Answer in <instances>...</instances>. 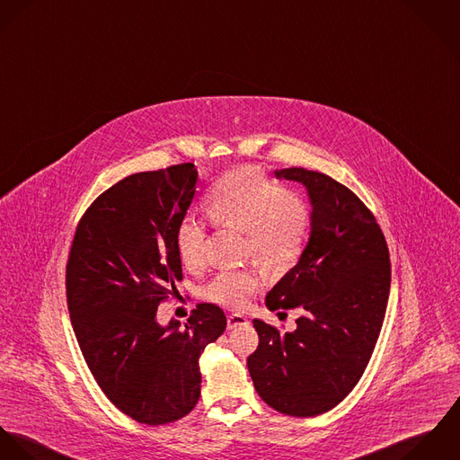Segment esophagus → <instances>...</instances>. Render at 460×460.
<instances>
[{
    "mask_svg": "<svg viewBox=\"0 0 460 460\" xmlns=\"http://www.w3.org/2000/svg\"><path fill=\"white\" fill-rule=\"evenodd\" d=\"M243 324H247V317L242 315V314H231V315L227 317V328H229V330H234V328L243 326Z\"/></svg>",
    "mask_w": 460,
    "mask_h": 460,
    "instance_id": "obj_1",
    "label": "esophagus"
}]
</instances>
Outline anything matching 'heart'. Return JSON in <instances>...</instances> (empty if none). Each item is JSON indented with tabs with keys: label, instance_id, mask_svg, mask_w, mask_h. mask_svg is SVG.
Masks as SVG:
<instances>
[{
	"label": "heart",
	"instance_id": "heart-1",
	"mask_svg": "<svg viewBox=\"0 0 460 460\" xmlns=\"http://www.w3.org/2000/svg\"><path fill=\"white\" fill-rule=\"evenodd\" d=\"M209 215L215 222L249 233L251 251L271 270L288 268L304 249L306 211L291 192L268 180L261 171L245 167L226 174L208 196ZM206 224L194 213L181 218L176 231L178 252L185 264H198L203 257ZM259 288L252 270L218 271L206 288L211 302L243 308Z\"/></svg>",
	"mask_w": 460,
	"mask_h": 460
}]
</instances>
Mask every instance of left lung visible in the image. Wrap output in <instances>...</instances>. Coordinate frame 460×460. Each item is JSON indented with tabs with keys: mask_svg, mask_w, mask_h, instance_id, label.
I'll use <instances>...</instances> for the list:
<instances>
[{
	"mask_svg": "<svg viewBox=\"0 0 460 460\" xmlns=\"http://www.w3.org/2000/svg\"><path fill=\"white\" fill-rule=\"evenodd\" d=\"M275 176L305 187L310 231L266 306L300 308L302 315L288 333L254 319L259 346L247 367L270 408L305 418L335 408L357 386L388 305L390 255L374 215L348 187L304 167Z\"/></svg>",
	"mask_w": 460,
	"mask_h": 460,
	"instance_id": "1",
	"label": "left lung"
}]
</instances>
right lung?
<instances>
[{"mask_svg": "<svg viewBox=\"0 0 460 460\" xmlns=\"http://www.w3.org/2000/svg\"><path fill=\"white\" fill-rule=\"evenodd\" d=\"M198 178L194 164L123 178L83 215L66 264V302L83 357L107 399L148 425L196 408L199 358L227 324L211 304H199L183 326L156 321V306L181 280L176 231Z\"/></svg>", "mask_w": 460, "mask_h": 460, "instance_id": "add662e5", "label": "right lung"}]
</instances>
